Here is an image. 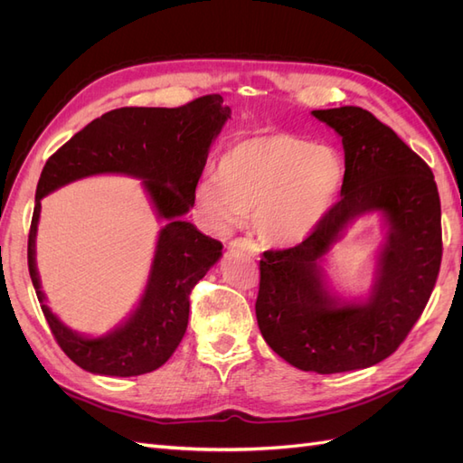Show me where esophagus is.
<instances>
[{
    "instance_id": "34e87169",
    "label": "esophagus",
    "mask_w": 463,
    "mask_h": 463,
    "mask_svg": "<svg viewBox=\"0 0 463 463\" xmlns=\"http://www.w3.org/2000/svg\"><path fill=\"white\" fill-rule=\"evenodd\" d=\"M230 250H243V253L257 257L259 255V245L250 240H245V237H240V240H233L230 243Z\"/></svg>"
}]
</instances>
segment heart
<instances>
[{
  "instance_id": "1",
  "label": "heart",
  "mask_w": 463,
  "mask_h": 463,
  "mask_svg": "<svg viewBox=\"0 0 463 463\" xmlns=\"http://www.w3.org/2000/svg\"><path fill=\"white\" fill-rule=\"evenodd\" d=\"M345 181L342 154L289 135H255L220 156L218 177L197 187L203 222L228 232L250 213L253 230L269 245L307 240L330 214Z\"/></svg>"
}]
</instances>
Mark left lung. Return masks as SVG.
Segmentation results:
<instances>
[{
    "mask_svg": "<svg viewBox=\"0 0 463 463\" xmlns=\"http://www.w3.org/2000/svg\"><path fill=\"white\" fill-rule=\"evenodd\" d=\"M342 137V199L299 245L264 250L255 303L262 338L289 365L318 374L367 369L392 355L421 317L442 260L440 199L430 167L371 111L313 109ZM389 230L365 302L334 297L321 262L355 217Z\"/></svg>",
    "mask_w": 463,
    "mask_h": 463,
    "instance_id": "left-lung-1",
    "label": "left lung"
}]
</instances>
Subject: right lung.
Masks as SVG:
<instances>
[{"label":"right lung","mask_w":463,"mask_h":463,"mask_svg":"<svg viewBox=\"0 0 463 463\" xmlns=\"http://www.w3.org/2000/svg\"><path fill=\"white\" fill-rule=\"evenodd\" d=\"M232 116L220 94L179 108H119L90 121L50 156L42 170L29 233V272L55 342L75 365L94 374L137 376L156 371L172 357L187 330L189 293L222 257V243L201 233L184 216L210 145ZM98 173L144 179L161 231L142 301L130 318L100 339L67 329L45 305L35 270L39 201L71 180Z\"/></svg>","instance_id":"obj_1"}]
</instances>
